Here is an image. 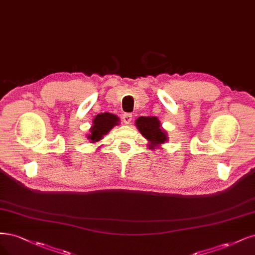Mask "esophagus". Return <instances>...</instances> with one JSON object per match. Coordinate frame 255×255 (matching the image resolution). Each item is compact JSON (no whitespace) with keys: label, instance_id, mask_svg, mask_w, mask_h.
<instances>
[{"label":"esophagus","instance_id":"esophagus-1","mask_svg":"<svg viewBox=\"0 0 255 255\" xmlns=\"http://www.w3.org/2000/svg\"><path fill=\"white\" fill-rule=\"evenodd\" d=\"M122 119H124V122L126 125H129L131 119H133V115L130 113H125L124 116H122Z\"/></svg>","mask_w":255,"mask_h":255}]
</instances>
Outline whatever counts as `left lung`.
Masks as SVG:
<instances>
[{
  "mask_svg": "<svg viewBox=\"0 0 255 255\" xmlns=\"http://www.w3.org/2000/svg\"><path fill=\"white\" fill-rule=\"evenodd\" d=\"M136 127L143 137L151 142L148 146L164 143L166 140V135L160 128V122L156 117H139L136 120Z\"/></svg>",
  "mask_w": 255,
  "mask_h": 255,
  "instance_id": "obj_1",
  "label": "left lung"
}]
</instances>
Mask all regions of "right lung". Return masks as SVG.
Segmentation results:
<instances>
[{
    "instance_id": "1",
    "label": "right lung",
    "mask_w": 255,
    "mask_h": 255,
    "mask_svg": "<svg viewBox=\"0 0 255 255\" xmlns=\"http://www.w3.org/2000/svg\"><path fill=\"white\" fill-rule=\"evenodd\" d=\"M119 118L110 113H102L95 117L93 121V127L91 128V134L89 135V139L92 142L99 141L104 135H107L109 131L118 125Z\"/></svg>"
}]
</instances>
